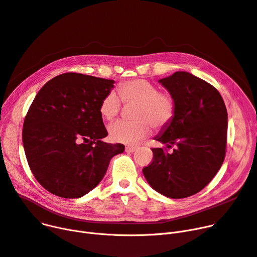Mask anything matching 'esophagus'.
Wrapping results in <instances>:
<instances>
[{"instance_id":"1","label":"esophagus","mask_w":257,"mask_h":257,"mask_svg":"<svg viewBox=\"0 0 257 257\" xmlns=\"http://www.w3.org/2000/svg\"><path fill=\"white\" fill-rule=\"evenodd\" d=\"M136 150H138V147H133V146H128V147L125 148V151H126L127 153H133V152L136 151Z\"/></svg>"}]
</instances>
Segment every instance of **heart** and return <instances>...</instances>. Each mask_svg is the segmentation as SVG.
Returning <instances> with one entry per match:
<instances>
[{
	"label": "heart",
	"mask_w": 257,
	"mask_h": 257,
	"mask_svg": "<svg viewBox=\"0 0 257 257\" xmlns=\"http://www.w3.org/2000/svg\"><path fill=\"white\" fill-rule=\"evenodd\" d=\"M117 94L123 103L136 106L133 110L135 122L117 121L108 127L109 139L114 143H138L151 133V126L155 130H163L176 116L177 101L174 95L159 91L156 84L147 79L124 81L118 85ZM119 99L111 92L101 100L99 111L105 121H112L118 115L122 107Z\"/></svg>",
	"instance_id": "b5f03b06"
}]
</instances>
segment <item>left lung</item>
<instances>
[{"label":"left lung","instance_id":"obj_1","mask_svg":"<svg viewBox=\"0 0 257 257\" xmlns=\"http://www.w3.org/2000/svg\"><path fill=\"white\" fill-rule=\"evenodd\" d=\"M159 82L177 101L174 121L156 141L173 153L155 148L143 173L153 189L170 198H185L202 190L224 161L227 110L218 90L191 73L178 71Z\"/></svg>","mask_w":257,"mask_h":257}]
</instances>
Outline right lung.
Returning <instances> with one entry per match:
<instances>
[{"instance_id":"right-lung-1","label":"right lung","mask_w":257,"mask_h":257,"mask_svg":"<svg viewBox=\"0 0 257 257\" xmlns=\"http://www.w3.org/2000/svg\"><path fill=\"white\" fill-rule=\"evenodd\" d=\"M114 80L68 72L47 81L33 100L23 128L32 173L48 192L64 198L87 194L103 179L122 144H106L100 102Z\"/></svg>"}]
</instances>
